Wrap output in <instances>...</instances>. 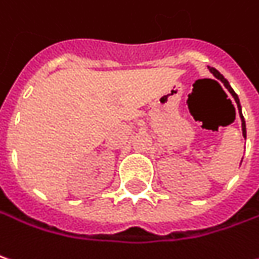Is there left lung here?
<instances>
[{"label": "left lung", "mask_w": 259, "mask_h": 259, "mask_svg": "<svg viewBox=\"0 0 259 259\" xmlns=\"http://www.w3.org/2000/svg\"><path fill=\"white\" fill-rule=\"evenodd\" d=\"M209 72L212 73L213 76L217 78V79H220L221 82L224 83V87L229 90V93H230L231 96H233V99H234V102L237 103V109H239V115H240V120H242V134H243V137L246 139V123H245V118H243V115H242V106H240V100H239V97H237V94L234 93V90L230 87V83L229 81L217 70V69H213V67H209Z\"/></svg>", "instance_id": "1"}]
</instances>
